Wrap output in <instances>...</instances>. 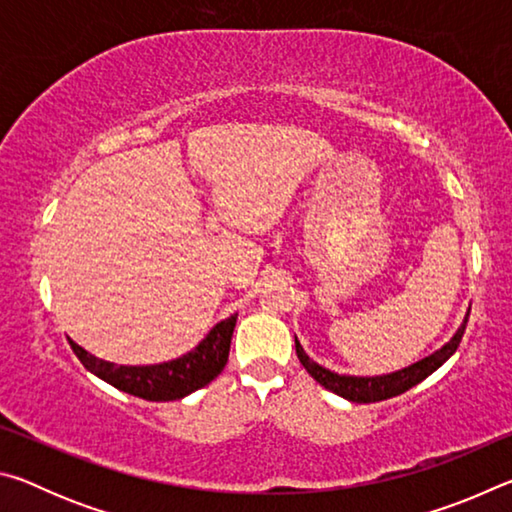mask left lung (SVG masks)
Segmentation results:
<instances>
[{
	"mask_svg": "<svg viewBox=\"0 0 512 512\" xmlns=\"http://www.w3.org/2000/svg\"><path fill=\"white\" fill-rule=\"evenodd\" d=\"M467 316H470V314H467ZM465 325H467V320L461 325V329H458V332L454 334V339L449 341L447 345H443V348H440L438 352H433L431 357L413 363V366L404 368V370H397V372H393V375H384V377L336 375V372L318 366L316 361H311L305 354V350H302V345L298 343V339H296V354H298L300 363L305 366L309 375L314 377L320 386H325L327 391L341 395L350 402L370 404V402H381V400H388V397L406 393L415 384H420L422 379H427L433 370H438L440 366H443V363L456 352L458 345H461V339L465 334Z\"/></svg>",
	"mask_w": 512,
	"mask_h": 512,
	"instance_id": "obj_1",
	"label": "left lung"
}]
</instances>
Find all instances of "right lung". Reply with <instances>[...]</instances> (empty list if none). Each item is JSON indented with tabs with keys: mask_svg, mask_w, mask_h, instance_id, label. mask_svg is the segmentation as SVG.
I'll list each match as a JSON object with an SVG mask.
<instances>
[{
	"mask_svg": "<svg viewBox=\"0 0 512 512\" xmlns=\"http://www.w3.org/2000/svg\"><path fill=\"white\" fill-rule=\"evenodd\" d=\"M235 325L237 314L221 320L185 357L158 363V366H115V363L92 357L74 341H69V345L83 366L103 381H108L110 386L149 402H171L183 400L185 395L198 391L221 375L225 363H228Z\"/></svg>",
	"mask_w": 512,
	"mask_h": 512,
	"instance_id": "right-lung-1",
	"label": "right lung"
}]
</instances>
